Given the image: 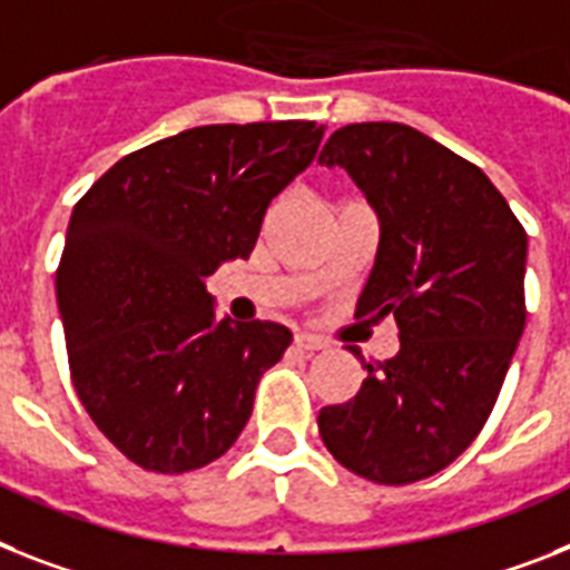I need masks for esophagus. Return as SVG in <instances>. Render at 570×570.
I'll return each mask as SVG.
<instances>
[{"instance_id": "1", "label": "esophagus", "mask_w": 570, "mask_h": 570, "mask_svg": "<svg viewBox=\"0 0 570 570\" xmlns=\"http://www.w3.org/2000/svg\"><path fill=\"white\" fill-rule=\"evenodd\" d=\"M294 346L296 350H305V352H317L326 346V341L317 335H308V332H296L294 335Z\"/></svg>"}]
</instances>
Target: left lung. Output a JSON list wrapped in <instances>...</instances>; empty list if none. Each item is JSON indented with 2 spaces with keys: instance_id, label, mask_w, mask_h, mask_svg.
<instances>
[{
  "instance_id": "1",
  "label": "left lung",
  "mask_w": 570,
  "mask_h": 570,
  "mask_svg": "<svg viewBox=\"0 0 570 570\" xmlns=\"http://www.w3.org/2000/svg\"><path fill=\"white\" fill-rule=\"evenodd\" d=\"M320 166L346 168L381 224L355 314H393L399 326L390 361L358 352V396L320 411V436L366 481H422L458 460L495 407L528 317V233L481 168L399 121L341 127Z\"/></svg>"
}]
</instances>
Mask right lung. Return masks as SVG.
<instances>
[{
  "label": "right lung",
  "instance_id": "obj_1",
  "mask_svg": "<svg viewBox=\"0 0 570 570\" xmlns=\"http://www.w3.org/2000/svg\"><path fill=\"white\" fill-rule=\"evenodd\" d=\"M317 121L206 125L121 157L75 204L58 308L78 399L127 460H218L288 350L279 323L215 317L206 279L250 258L265 212L312 166Z\"/></svg>",
  "mask_w": 570,
  "mask_h": 570
}]
</instances>
